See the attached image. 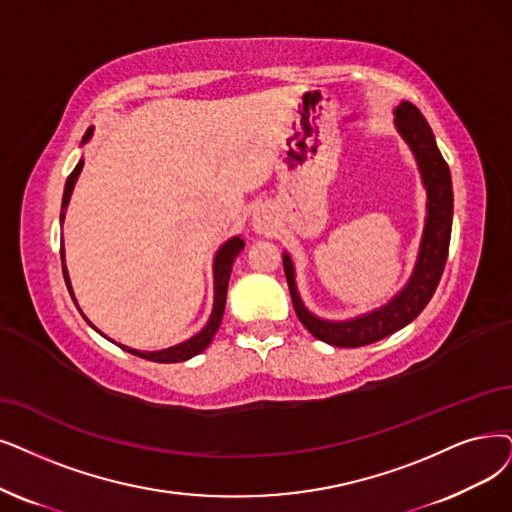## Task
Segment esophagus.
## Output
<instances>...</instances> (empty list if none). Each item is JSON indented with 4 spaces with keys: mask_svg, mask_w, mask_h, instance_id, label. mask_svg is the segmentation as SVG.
Returning <instances> with one entry per match:
<instances>
[{
    "mask_svg": "<svg viewBox=\"0 0 512 512\" xmlns=\"http://www.w3.org/2000/svg\"><path fill=\"white\" fill-rule=\"evenodd\" d=\"M254 227H256V231H267V227H269V224L267 222H264L260 216L258 218H254Z\"/></svg>",
    "mask_w": 512,
    "mask_h": 512,
    "instance_id": "34e87169",
    "label": "esophagus"
}]
</instances>
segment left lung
<instances>
[{"label":"left lung","mask_w":512,"mask_h":512,"mask_svg":"<svg viewBox=\"0 0 512 512\" xmlns=\"http://www.w3.org/2000/svg\"><path fill=\"white\" fill-rule=\"evenodd\" d=\"M395 126L403 140L410 145L426 187L424 233L414 273L410 281L405 283V288L391 302L367 315L349 321L319 319L306 309L304 302L300 300V294L296 290L292 258L288 254H283L285 279H288L292 304L300 323L317 340H323L332 346L355 349V346L378 342L386 336L395 334L407 323H412L424 311V306L431 302L445 269L454 216L452 176H449L447 163L441 151L437 149L431 126L426 124V119L412 102H401L395 109Z\"/></svg>","instance_id":"1"}]
</instances>
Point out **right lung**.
<instances>
[{"mask_svg":"<svg viewBox=\"0 0 512 512\" xmlns=\"http://www.w3.org/2000/svg\"><path fill=\"white\" fill-rule=\"evenodd\" d=\"M92 136V128H88V132L84 134V140L81 142H88ZM81 168H84V159H79V163L75 166V170L71 172V176L67 178V185H65V195H63V208H60V222L65 220V210L69 206V199H71V193H73V187L77 182V176L81 172ZM243 250V239L241 237H233L229 239L227 243L222 245V248L218 250L216 258H214V309H212V317L210 321L206 323V327L199 334H195L193 338L180 342L176 346H170V349H163V351H153V353H147V351H136V349H130V346H124L119 344L121 349L136 355V357H142L147 361H157V363H178V361H187L195 355H199L206 346L212 342L214 334L218 332L220 327V321H222V315H224V302H227V288H229V277H231V269H233V262L235 258L239 256V252ZM60 260H63V275H65V283L69 288V294L75 302V296H73V288H71V281H69V273H67V267H65V250L60 248ZM77 304V302H75ZM81 313V309H79ZM86 319V315H84ZM88 321V319H86ZM90 323V321H88ZM92 325V323H90ZM94 327V325H92ZM96 330V327H94ZM98 332V330H96ZM102 334V332H98ZM105 336V334H102Z\"/></svg>","mask_w":512,"mask_h":512,"instance_id":"1","label":"right lung"}]
</instances>
